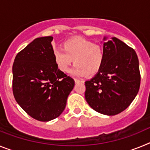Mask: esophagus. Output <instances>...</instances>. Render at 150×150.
<instances>
[{
	"label": "esophagus",
	"instance_id": "esophagus-1",
	"mask_svg": "<svg viewBox=\"0 0 150 150\" xmlns=\"http://www.w3.org/2000/svg\"><path fill=\"white\" fill-rule=\"evenodd\" d=\"M74 81H75V83H84V81H83V79H74Z\"/></svg>",
	"mask_w": 150,
	"mask_h": 150
}]
</instances>
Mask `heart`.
Here are the masks:
<instances>
[{"instance_id": "b5f03b06", "label": "heart", "mask_w": 150, "mask_h": 150, "mask_svg": "<svg viewBox=\"0 0 150 150\" xmlns=\"http://www.w3.org/2000/svg\"><path fill=\"white\" fill-rule=\"evenodd\" d=\"M63 50L54 52V60L59 71L68 72L71 70L74 76H93L101 68L104 61V51L100 45L83 38L74 37L64 41Z\"/></svg>"}]
</instances>
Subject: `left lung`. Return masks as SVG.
<instances>
[{
    "label": "left lung",
    "instance_id": "left-lung-1",
    "mask_svg": "<svg viewBox=\"0 0 150 150\" xmlns=\"http://www.w3.org/2000/svg\"><path fill=\"white\" fill-rule=\"evenodd\" d=\"M104 40V64L85 83V98L98 112L114 116L126 109L138 92L139 61L134 50L118 38Z\"/></svg>",
    "mask_w": 150,
    "mask_h": 150
}]
</instances>
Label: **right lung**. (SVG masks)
<instances>
[{
    "instance_id": "right-lung-1",
    "label": "right lung",
    "mask_w": 150,
    "mask_h": 150,
    "mask_svg": "<svg viewBox=\"0 0 150 150\" xmlns=\"http://www.w3.org/2000/svg\"><path fill=\"white\" fill-rule=\"evenodd\" d=\"M52 37L36 38L16 55L13 65V92L16 102L35 120L59 117L74 87L54 60Z\"/></svg>"
}]
</instances>
